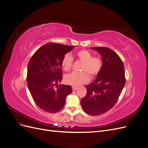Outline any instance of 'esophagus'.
<instances>
[{"mask_svg": "<svg viewBox=\"0 0 148 148\" xmlns=\"http://www.w3.org/2000/svg\"><path fill=\"white\" fill-rule=\"evenodd\" d=\"M78 89V87H77V86H72V89L73 91H75V90H77V89Z\"/></svg>", "mask_w": 148, "mask_h": 148, "instance_id": "obj_1", "label": "esophagus"}]
</instances>
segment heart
Returning a JSON list of instances; mask_svg holds the SVG:
<instances>
[{
    "mask_svg": "<svg viewBox=\"0 0 148 148\" xmlns=\"http://www.w3.org/2000/svg\"><path fill=\"white\" fill-rule=\"evenodd\" d=\"M75 56L77 59L83 63L81 70L84 71L80 73L73 72L66 75L65 81L67 84L77 86L88 81V73L92 77L97 75L102 68V62L99 57H92L90 52L84 49L77 51ZM61 63L65 71H69L73 65V58L69 54H65Z\"/></svg>",
    "mask_w": 148,
    "mask_h": 148,
    "instance_id": "obj_1",
    "label": "heart"
}]
</instances>
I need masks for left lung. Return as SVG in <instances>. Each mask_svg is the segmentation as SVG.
Masks as SVG:
<instances>
[{"instance_id":"obj_1","label":"left lung","mask_w":148,"mask_h":148,"mask_svg":"<svg viewBox=\"0 0 148 148\" xmlns=\"http://www.w3.org/2000/svg\"><path fill=\"white\" fill-rule=\"evenodd\" d=\"M91 48L102 56V66L95 81L86 85L81 106L86 114L96 116L114 107L125 86V77L123 62L117 53L108 47Z\"/></svg>"}]
</instances>
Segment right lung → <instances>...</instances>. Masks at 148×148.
I'll return each instance as SVG.
<instances>
[{
    "instance_id": "add662e5",
    "label": "right lung",
    "mask_w": 148,
    "mask_h": 148,
    "mask_svg": "<svg viewBox=\"0 0 148 148\" xmlns=\"http://www.w3.org/2000/svg\"><path fill=\"white\" fill-rule=\"evenodd\" d=\"M74 46L49 42L36 51L28 64V87L40 109L49 113L60 110L66 96L72 92L70 85L60 84L62 79V60Z\"/></svg>"
}]
</instances>
